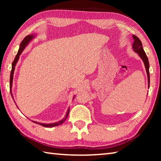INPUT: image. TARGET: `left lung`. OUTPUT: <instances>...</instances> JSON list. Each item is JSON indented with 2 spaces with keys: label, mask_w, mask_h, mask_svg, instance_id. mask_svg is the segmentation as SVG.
Masks as SVG:
<instances>
[{
  "label": "left lung",
  "mask_w": 161,
  "mask_h": 161,
  "mask_svg": "<svg viewBox=\"0 0 161 161\" xmlns=\"http://www.w3.org/2000/svg\"><path fill=\"white\" fill-rule=\"evenodd\" d=\"M133 38L134 40V42L133 43V49L136 53H137L138 54V55L140 56V58L142 59V60L143 61L144 65H145L146 67V73H147V76H148V87H149V84H150V74H149V62H148V58H147L146 54L145 53V52L143 50V46H142V42H141V40H139L137 36L136 35H133Z\"/></svg>",
  "instance_id": "obj_1"
}]
</instances>
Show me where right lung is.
I'll return each instance as SVG.
<instances>
[{
  "instance_id": "1",
  "label": "right lung",
  "mask_w": 161,
  "mask_h": 161,
  "mask_svg": "<svg viewBox=\"0 0 161 161\" xmlns=\"http://www.w3.org/2000/svg\"><path fill=\"white\" fill-rule=\"evenodd\" d=\"M35 37V35H27V36L24 38L23 41L20 43V48H19L18 52V54H16L15 58L14 61L12 63V69H11V72H10V94H11V96L13 97V95H12V92H11V88H12V84H13V73H14V70H15V65L16 63H17L18 59H19V57H20V54L22 53V52L23 51L24 49L26 47V45L28 44V42L31 41V40L33 39V37ZM69 108H68L67 110V112L66 116H65L64 118L63 119H62L61 121L56 122V123H53V124H42V123H37V122H35L33 121L34 123L35 124H37L39 125H41V126H44V127H54V126H59V125L62 124L63 122H64L65 120L67 119L68 115H69Z\"/></svg>"
}]
</instances>
